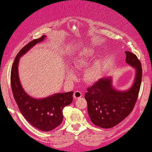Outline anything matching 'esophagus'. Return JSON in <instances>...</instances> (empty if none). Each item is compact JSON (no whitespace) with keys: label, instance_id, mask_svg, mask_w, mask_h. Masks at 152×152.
<instances>
[{"label":"esophagus","instance_id":"obj_1","mask_svg":"<svg viewBox=\"0 0 152 152\" xmlns=\"http://www.w3.org/2000/svg\"><path fill=\"white\" fill-rule=\"evenodd\" d=\"M82 92L80 91H74V99H78V98H80L82 97Z\"/></svg>","mask_w":152,"mask_h":152}]
</instances>
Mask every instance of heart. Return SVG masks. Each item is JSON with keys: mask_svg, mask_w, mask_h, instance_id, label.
I'll list each match as a JSON object with an SVG mask.
<instances>
[{"mask_svg": "<svg viewBox=\"0 0 152 152\" xmlns=\"http://www.w3.org/2000/svg\"><path fill=\"white\" fill-rule=\"evenodd\" d=\"M88 55H83L79 58L74 62L73 68L76 69H80L83 67L86 66L88 64V58H86ZM101 75V68L100 65L98 62L94 63L92 66L88 68L86 70L84 74V79L87 83H93L96 82L99 79ZM67 78L68 79L72 80L74 78V76L72 73H68L67 74Z\"/></svg>", "mask_w": 152, "mask_h": 152, "instance_id": "1", "label": "heart"}]
</instances>
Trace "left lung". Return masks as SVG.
Returning <instances> with one entry per match:
<instances>
[{
	"mask_svg": "<svg viewBox=\"0 0 152 152\" xmlns=\"http://www.w3.org/2000/svg\"><path fill=\"white\" fill-rule=\"evenodd\" d=\"M126 62L136 68V74L133 86L126 91L115 90L111 78H101L87 88L85 99L88 112L95 125L109 129L120 123L129 116L134 107L140 89L142 68L137 56L125 51Z\"/></svg>",
	"mask_w": 152,
	"mask_h": 152,
	"instance_id": "obj_1",
	"label": "left lung"
}]
</instances>
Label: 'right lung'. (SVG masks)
I'll return each mask as SVG.
<instances>
[{
    "label": "right lung",
    "instance_id": "add662e5",
    "mask_svg": "<svg viewBox=\"0 0 152 152\" xmlns=\"http://www.w3.org/2000/svg\"><path fill=\"white\" fill-rule=\"evenodd\" d=\"M45 35L28 43L18 53L11 69L10 83L12 91L20 111L33 126L44 132L55 129L63 119L62 110L72 102L73 91L55 94L43 99H34L27 94L21 86L18 66L21 56L39 42H41Z\"/></svg>",
    "mask_w": 152,
    "mask_h": 152
}]
</instances>
